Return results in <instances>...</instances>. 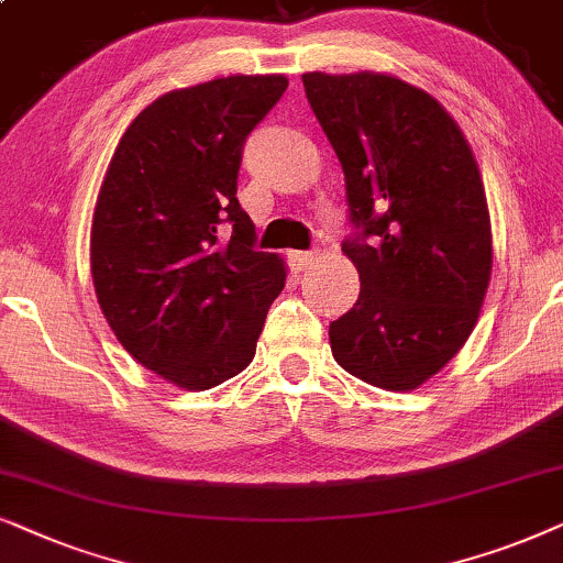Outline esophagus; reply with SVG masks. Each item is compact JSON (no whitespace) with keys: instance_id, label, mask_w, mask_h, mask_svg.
<instances>
[{"instance_id":"1","label":"esophagus","mask_w":563,"mask_h":563,"mask_svg":"<svg viewBox=\"0 0 563 563\" xmlns=\"http://www.w3.org/2000/svg\"><path fill=\"white\" fill-rule=\"evenodd\" d=\"M313 257H317V254L313 252H290L288 254V260H290V265H294L296 269H306L313 262Z\"/></svg>"}]
</instances>
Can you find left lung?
I'll use <instances>...</instances> for the list:
<instances>
[{
  "mask_svg": "<svg viewBox=\"0 0 563 563\" xmlns=\"http://www.w3.org/2000/svg\"><path fill=\"white\" fill-rule=\"evenodd\" d=\"M344 172L360 273L355 306L329 324L332 355L365 384L409 391L476 327L492 227L468 141L422 89L386 74H303Z\"/></svg>",
  "mask_w": 563,
  "mask_h": 563,
  "instance_id": "left-lung-1",
  "label": "left lung"
}]
</instances>
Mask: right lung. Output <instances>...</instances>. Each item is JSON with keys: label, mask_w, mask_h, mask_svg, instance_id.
Instances as JSON below:
<instances>
[{"label": "right lung", "mask_w": 563, "mask_h": 563, "mask_svg": "<svg viewBox=\"0 0 563 563\" xmlns=\"http://www.w3.org/2000/svg\"><path fill=\"white\" fill-rule=\"evenodd\" d=\"M288 79L227 77L162 95L123 133L92 221V280L108 324L148 371L190 391L252 363L286 286L236 198L244 141Z\"/></svg>", "instance_id": "right-lung-1"}]
</instances>
